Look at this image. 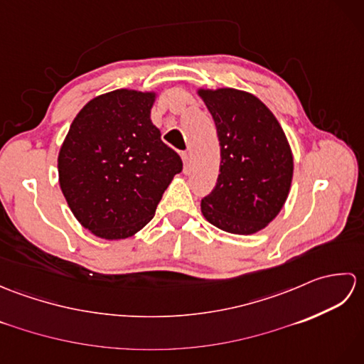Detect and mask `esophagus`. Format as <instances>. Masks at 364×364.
Returning a JSON list of instances; mask_svg holds the SVG:
<instances>
[{
  "label": "esophagus",
  "mask_w": 364,
  "mask_h": 364,
  "mask_svg": "<svg viewBox=\"0 0 364 364\" xmlns=\"http://www.w3.org/2000/svg\"><path fill=\"white\" fill-rule=\"evenodd\" d=\"M181 159H183V164H184V172H188V167H189V153H181Z\"/></svg>",
  "instance_id": "1"
}]
</instances>
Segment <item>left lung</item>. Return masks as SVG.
<instances>
[{"label": "left lung", "instance_id": "obj_1", "mask_svg": "<svg viewBox=\"0 0 364 364\" xmlns=\"http://www.w3.org/2000/svg\"><path fill=\"white\" fill-rule=\"evenodd\" d=\"M220 145L215 188L202 200L203 218L227 233L253 235L272 222L288 198L294 158L272 111L250 92L197 89Z\"/></svg>", "mask_w": 364, "mask_h": 364}]
</instances>
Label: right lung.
Returning a JSON list of instances; mask_svg holds the SVG:
<instances>
[{"label": "right lung", "instance_id": "right-lung-1", "mask_svg": "<svg viewBox=\"0 0 364 364\" xmlns=\"http://www.w3.org/2000/svg\"><path fill=\"white\" fill-rule=\"evenodd\" d=\"M158 94L117 89L76 114L58 156L59 186L84 228L107 241L134 236L181 172L150 114Z\"/></svg>", "mask_w": 364, "mask_h": 364}]
</instances>
